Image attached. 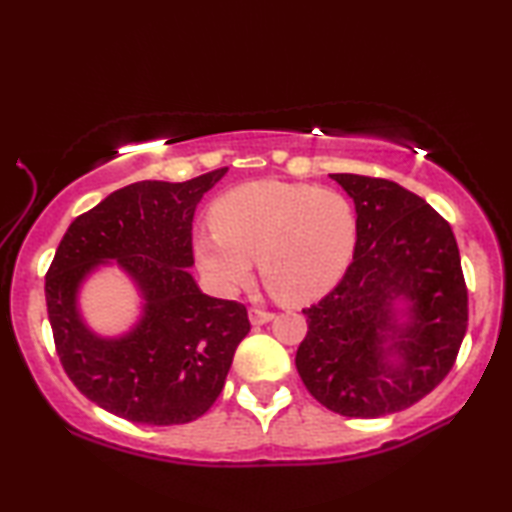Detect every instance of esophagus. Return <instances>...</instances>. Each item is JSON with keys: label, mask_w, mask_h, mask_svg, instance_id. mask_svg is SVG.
I'll list each match as a JSON object with an SVG mask.
<instances>
[{"label": "esophagus", "mask_w": 512, "mask_h": 512, "mask_svg": "<svg viewBox=\"0 0 512 512\" xmlns=\"http://www.w3.org/2000/svg\"><path fill=\"white\" fill-rule=\"evenodd\" d=\"M248 318H250V323H253V325H264V323H268V320H273L275 314H273V311L253 307L248 311Z\"/></svg>", "instance_id": "esophagus-1"}]
</instances>
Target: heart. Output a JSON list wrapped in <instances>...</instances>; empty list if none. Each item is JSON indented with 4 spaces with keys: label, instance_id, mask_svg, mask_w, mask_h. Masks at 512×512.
Returning <instances> with one entry per match:
<instances>
[{
    "label": "heart",
    "instance_id": "obj_1",
    "mask_svg": "<svg viewBox=\"0 0 512 512\" xmlns=\"http://www.w3.org/2000/svg\"><path fill=\"white\" fill-rule=\"evenodd\" d=\"M212 228L194 237V255L216 291H239L257 259L266 289L287 305L332 291L357 248V214L334 189L255 180L232 187L210 210Z\"/></svg>",
    "mask_w": 512,
    "mask_h": 512
}]
</instances>
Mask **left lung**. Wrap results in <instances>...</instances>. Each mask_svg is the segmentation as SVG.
Wrapping results in <instances>:
<instances>
[{
  "label": "left lung",
  "mask_w": 512,
  "mask_h": 512,
  "mask_svg": "<svg viewBox=\"0 0 512 512\" xmlns=\"http://www.w3.org/2000/svg\"><path fill=\"white\" fill-rule=\"evenodd\" d=\"M357 210V248L343 280L302 309V384L345 418L409 409L452 370L467 329L456 237L427 201L393 180L329 173Z\"/></svg>",
  "instance_id": "left-lung-1"
}]
</instances>
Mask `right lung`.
Instances as JSON below:
<instances>
[{
	"instance_id": "obj_1",
	"label": "right lung",
	"mask_w": 512,
	"mask_h": 512,
	"mask_svg": "<svg viewBox=\"0 0 512 512\" xmlns=\"http://www.w3.org/2000/svg\"><path fill=\"white\" fill-rule=\"evenodd\" d=\"M225 171L117 189L60 239L45 277L56 352L74 386L119 418L155 427L201 418L250 332L241 302L205 296L187 271L196 205ZM106 261L124 267L145 300L138 325L119 340L94 335L78 311L80 284Z\"/></svg>"
}]
</instances>
